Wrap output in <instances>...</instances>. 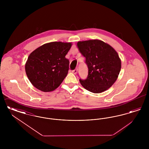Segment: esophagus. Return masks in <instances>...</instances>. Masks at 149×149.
I'll return each instance as SVG.
<instances>
[{"label":"esophagus","instance_id":"esophagus-1","mask_svg":"<svg viewBox=\"0 0 149 149\" xmlns=\"http://www.w3.org/2000/svg\"><path fill=\"white\" fill-rule=\"evenodd\" d=\"M72 73H73V74H77V72H78V69L77 68V69H74V70H72Z\"/></svg>","mask_w":149,"mask_h":149}]
</instances>
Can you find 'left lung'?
<instances>
[{
	"label": "left lung",
	"mask_w": 149,
	"mask_h": 149,
	"mask_svg": "<svg viewBox=\"0 0 149 149\" xmlns=\"http://www.w3.org/2000/svg\"><path fill=\"white\" fill-rule=\"evenodd\" d=\"M77 46L88 68L87 78L79 79L81 85L93 93L108 90L120 72L121 60L118 53L109 44L99 40L79 41Z\"/></svg>",
	"instance_id": "obj_1"
}]
</instances>
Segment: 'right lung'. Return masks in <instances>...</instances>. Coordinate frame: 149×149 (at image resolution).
Listing matches in <instances>:
<instances>
[{
    "mask_svg": "<svg viewBox=\"0 0 149 149\" xmlns=\"http://www.w3.org/2000/svg\"><path fill=\"white\" fill-rule=\"evenodd\" d=\"M71 42L47 43L32 52L25 64V70L31 84L44 92H52L66 77L69 60L65 56Z\"/></svg>",
    "mask_w": 149,
    "mask_h": 149,
    "instance_id": "add662e5",
    "label": "right lung"
}]
</instances>
